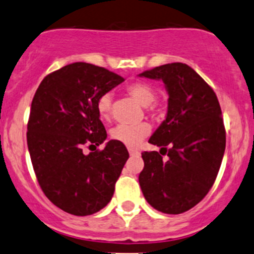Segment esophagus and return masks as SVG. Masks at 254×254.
<instances>
[{
    "mask_svg": "<svg viewBox=\"0 0 254 254\" xmlns=\"http://www.w3.org/2000/svg\"><path fill=\"white\" fill-rule=\"evenodd\" d=\"M129 154L131 155V156H137V155H140V152L137 151L136 149H134V147H129Z\"/></svg>",
    "mask_w": 254,
    "mask_h": 254,
    "instance_id": "obj_1",
    "label": "esophagus"
}]
</instances>
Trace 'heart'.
<instances>
[{"label":"heart","instance_id":"b5f03b06","mask_svg":"<svg viewBox=\"0 0 254 254\" xmlns=\"http://www.w3.org/2000/svg\"><path fill=\"white\" fill-rule=\"evenodd\" d=\"M127 93L136 100L142 107H146L149 112H155L157 105L155 104V88L145 82H134L127 87ZM97 112L99 117L104 120H109L112 115V95L104 93L97 100ZM150 132V127L146 123H140L136 125H118L112 130V139L119 141L127 146H136L145 136Z\"/></svg>","mask_w":254,"mask_h":254}]
</instances>
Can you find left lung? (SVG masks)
Instances as JSON below:
<instances>
[{
    "label": "left lung",
    "mask_w": 254,
    "mask_h": 254,
    "mask_svg": "<svg viewBox=\"0 0 254 254\" xmlns=\"http://www.w3.org/2000/svg\"><path fill=\"white\" fill-rule=\"evenodd\" d=\"M140 77L161 79L169 105L166 119L149 140L161 150L141 154L139 184L155 210L179 215L197 205L217 177L226 147L220 103L212 88L184 63L155 67Z\"/></svg>",
    "instance_id": "obj_1"
}]
</instances>
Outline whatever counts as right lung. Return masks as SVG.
I'll return each instance as SVG.
<instances>
[{
	"instance_id": "obj_1",
	"label": "right lung",
	"mask_w": 254,
	"mask_h": 254,
	"mask_svg": "<svg viewBox=\"0 0 254 254\" xmlns=\"http://www.w3.org/2000/svg\"><path fill=\"white\" fill-rule=\"evenodd\" d=\"M124 78L84 62L44 77L34 94L27 124V145L38 184L61 210L88 216L104 208L114 195L129 152L107 139L97 100Z\"/></svg>"
}]
</instances>
